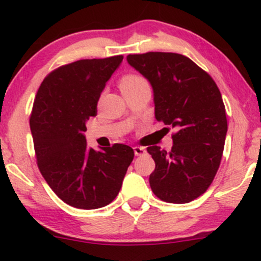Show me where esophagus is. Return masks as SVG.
<instances>
[{
  "mask_svg": "<svg viewBox=\"0 0 261 261\" xmlns=\"http://www.w3.org/2000/svg\"><path fill=\"white\" fill-rule=\"evenodd\" d=\"M134 152H135V154H136V155H141V154L145 153L146 149L143 148V147H140V146H135Z\"/></svg>",
  "mask_w": 261,
  "mask_h": 261,
  "instance_id": "obj_1",
  "label": "esophagus"
}]
</instances>
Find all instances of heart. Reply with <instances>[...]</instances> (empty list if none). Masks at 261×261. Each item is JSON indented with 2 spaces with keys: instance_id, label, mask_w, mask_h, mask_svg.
Instances as JSON below:
<instances>
[{
  "instance_id": "1",
  "label": "heart",
  "mask_w": 261,
  "mask_h": 261,
  "mask_svg": "<svg viewBox=\"0 0 261 261\" xmlns=\"http://www.w3.org/2000/svg\"><path fill=\"white\" fill-rule=\"evenodd\" d=\"M141 81H143L142 77L136 76V74H127V76H125L124 79L121 80L120 87H127V86L136 85V83L141 82Z\"/></svg>"
}]
</instances>
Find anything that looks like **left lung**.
<instances>
[{"label": "left lung", "mask_w": 261, "mask_h": 261, "mask_svg": "<svg viewBox=\"0 0 261 261\" xmlns=\"http://www.w3.org/2000/svg\"><path fill=\"white\" fill-rule=\"evenodd\" d=\"M126 60L151 83L155 119L176 131L168 153L160 146L147 147L155 163L152 191L166 202L193 201L211 185L222 158L227 118L220 89L180 54L146 53Z\"/></svg>", "instance_id": "obj_1"}]
</instances>
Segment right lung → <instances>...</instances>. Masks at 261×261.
Listing matches in <instances>:
<instances>
[{
    "label": "right lung",
    "instance_id": "right-lung-1",
    "mask_svg": "<svg viewBox=\"0 0 261 261\" xmlns=\"http://www.w3.org/2000/svg\"><path fill=\"white\" fill-rule=\"evenodd\" d=\"M124 56L80 60L45 77L31 115L38 167L54 193L76 208L107 206L120 191L134 160L130 146L93 149L86 124L97 115L100 93Z\"/></svg>",
    "mask_w": 261,
    "mask_h": 261
}]
</instances>
